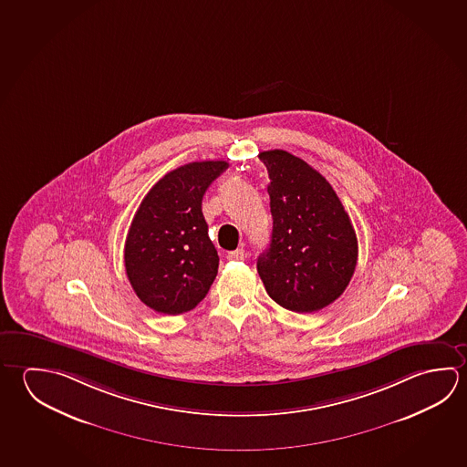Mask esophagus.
I'll return each instance as SVG.
<instances>
[{
    "label": "esophagus",
    "mask_w": 467,
    "mask_h": 467,
    "mask_svg": "<svg viewBox=\"0 0 467 467\" xmlns=\"http://www.w3.org/2000/svg\"><path fill=\"white\" fill-rule=\"evenodd\" d=\"M226 257H228L230 261H244V249H236V251H231V253H228Z\"/></svg>",
    "instance_id": "obj_1"
}]
</instances>
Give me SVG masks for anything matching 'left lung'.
I'll list each match as a JSON object with an SVG mask.
<instances>
[{
	"label": "left lung",
	"instance_id": "obj_1",
	"mask_svg": "<svg viewBox=\"0 0 467 467\" xmlns=\"http://www.w3.org/2000/svg\"><path fill=\"white\" fill-rule=\"evenodd\" d=\"M259 159L269 172L274 226L257 272L280 306L296 313L321 310L343 294L358 264L349 214L329 182L300 157L274 149Z\"/></svg>",
	"mask_w": 467,
	"mask_h": 467
}]
</instances>
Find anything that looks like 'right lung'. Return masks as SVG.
I'll use <instances>...</instances> for the list:
<instances>
[{
    "label": "right lung",
    "instance_id": "obj_1",
    "mask_svg": "<svg viewBox=\"0 0 467 467\" xmlns=\"http://www.w3.org/2000/svg\"><path fill=\"white\" fill-rule=\"evenodd\" d=\"M226 169L224 161H203L165 173L132 218L124 267L140 302L157 313L193 310L213 284L220 257L202 200Z\"/></svg>",
    "mask_w": 467,
    "mask_h": 467
}]
</instances>
